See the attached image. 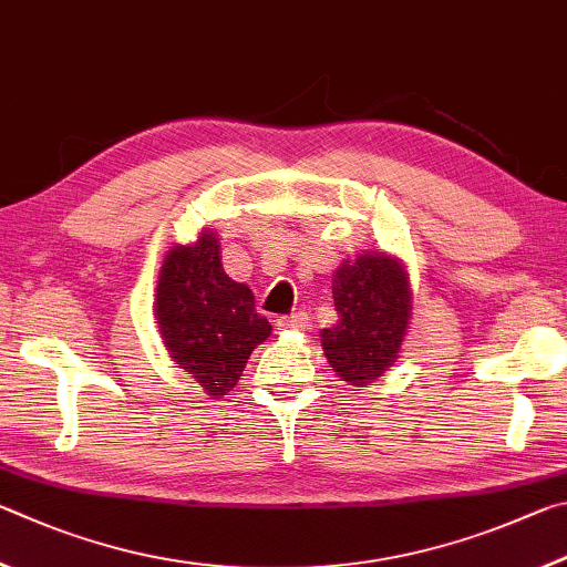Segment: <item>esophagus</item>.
Listing matches in <instances>:
<instances>
[{
	"instance_id": "34e87169",
	"label": "esophagus",
	"mask_w": 567,
	"mask_h": 567,
	"mask_svg": "<svg viewBox=\"0 0 567 567\" xmlns=\"http://www.w3.org/2000/svg\"><path fill=\"white\" fill-rule=\"evenodd\" d=\"M276 326L278 329H306V326H309V316L303 311H296L291 316H278Z\"/></svg>"
}]
</instances>
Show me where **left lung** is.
Here are the masks:
<instances>
[{
  "mask_svg": "<svg viewBox=\"0 0 567 567\" xmlns=\"http://www.w3.org/2000/svg\"><path fill=\"white\" fill-rule=\"evenodd\" d=\"M339 321L321 331L331 369L351 385L379 379L395 363L411 319L409 276L395 258L359 256L333 274Z\"/></svg>",
  "mask_w": 567,
  "mask_h": 567,
  "instance_id": "left-lung-1",
  "label": "left lung"
}]
</instances>
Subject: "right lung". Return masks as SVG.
<instances>
[{
    "instance_id": "right-lung-1",
    "label": "right lung",
    "mask_w": 567,
    "mask_h": 567,
    "mask_svg": "<svg viewBox=\"0 0 567 567\" xmlns=\"http://www.w3.org/2000/svg\"><path fill=\"white\" fill-rule=\"evenodd\" d=\"M154 311L168 355L214 399L234 389L248 355L271 333L251 289L226 276L212 231L166 254Z\"/></svg>"
}]
</instances>
